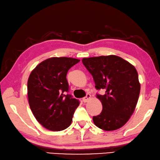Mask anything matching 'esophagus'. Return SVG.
<instances>
[{"instance_id": "1", "label": "esophagus", "mask_w": 160, "mask_h": 160, "mask_svg": "<svg viewBox=\"0 0 160 160\" xmlns=\"http://www.w3.org/2000/svg\"><path fill=\"white\" fill-rule=\"evenodd\" d=\"M90 98H91V95H90L89 93H87L86 96L83 98L82 101H83V102H84V103H86V102H88L90 99Z\"/></svg>"}]
</instances>
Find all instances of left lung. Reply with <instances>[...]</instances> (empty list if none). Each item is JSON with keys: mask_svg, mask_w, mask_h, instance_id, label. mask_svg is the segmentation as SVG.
Wrapping results in <instances>:
<instances>
[{"mask_svg": "<svg viewBox=\"0 0 160 160\" xmlns=\"http://www.w3.org/2000/svg\"><path fill=\"white\" fill-rule=\"evenodd\" d=\"M92 75L97 90L106 93L97 95L103 110L92 120L104 131H113L126 124L139 99L140 83L134 66L116 55L100 56L82 59Z\"/></svg>", "mask_w": 160, "mask_h": 160, "instance_id": "obj_1", "label": "left lung"}]
</instances>
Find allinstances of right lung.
I'll use <instances>...</instances> for the list:
<instances>
[{"instance_id": "1", "label": "right lung", "mask_w": 160, "mask_h": 160, "mask_svg": "<svg viewBox=\"0 0 160 160\" xmlns=\"http://www.w3.org/2000/svg\"><path fill=\"white\" fill-rule=\"evenodd\" d=\"M80 59L70 57H51L39 63L32 71L27 83L31 110L40 124L54 132L70 126L78 100L69 91L66 76Z\"/></svg>"}]
</instances>
